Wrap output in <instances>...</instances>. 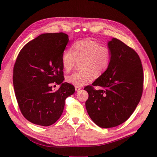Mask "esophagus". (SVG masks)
I'll return each instance as SVG.
<instances>
[{
	"instance_id": "1",
	"label": "esophagus",
	"mask_w": 157,
	"mask_h": 157,
	"mask_svg": "<svg viewBox=\"0 0 157 157\" xmlns=\"http://www.w3.org/2000/svg\"><path fill=\"white\" fill-rule=\"evenodd\" d=\"M75 90L76 91H79V90H80L82 89L81 87H78V86H75Z\"/></svg>"
}]
</instances>
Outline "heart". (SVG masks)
Returning <instances> with one entry per match:
<instances>
[{
    "label": "heart",
    "mask_w": 157,
    "mask_h": 157,
    "mask_svg": "<svg viewBox=\"0 0 157 157\" xmlns=\"http://www.w3.org/2000/svg\"><path fill=\"white\" fill-rule=\"evenodd\" d=\"M72 49H65L62 53L61 62L66 72H69L78 61L80 71L67 76L68 83L75 86H84L93 79V75L98 76L106 71L112 58L110 48L91 39L81 40L74 42Z\"/></svg>",
    "instance_id": "heart-1"
}]
</instances>
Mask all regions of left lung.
Returning <instances> with one entry per match:
<instances>
[{
	"label": "left lung",
	"instance_id": "1",
	"mask_svg": "<svg viewBox=\"0 0 157 157\" xmlns=\"http://www.w3.org/2000/svg\"><path fill=\"white\" fill-rule=\"evenodd\" d=\"M112 58L107 70L84 89L88 93L86 108L91 119L101 128L121 124L132 115L144 89L141 59L132 48L117 38L108 42ZM95 86H100L96 90Z\"/></svg>",
	"mask_w": 157,
	"mask_h": 157
}]
</instances>
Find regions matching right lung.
<instances>
[{"label": "right lung", "mask_w": 157, "mask_h": 157, "mask_svg": "<svg viewBox=\"0 0 157 157\" xmlns=\"http://www.w3.org/2000/svg\"><path fill=\"white\" fill-rule=\"evenodd\" d=\"M69 42L64 33H43L28 42L20 51L13 71V83L22 115L34 124L49 126L60 117L67 98L75 87L62 83L61 56ZM61 84L53 91V84ZM55 86V85H54Z\"/></svg>", "instance_id": "1"}]
</instances>
